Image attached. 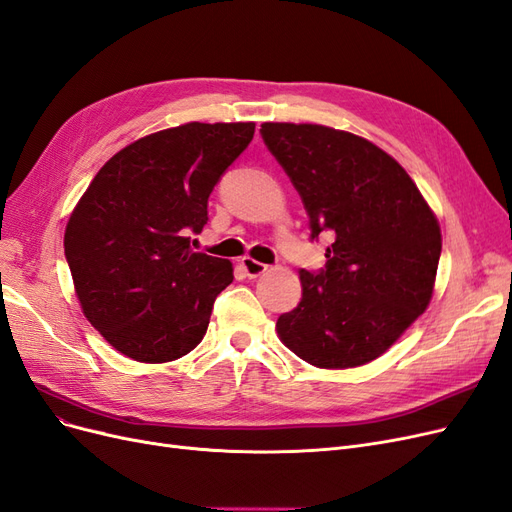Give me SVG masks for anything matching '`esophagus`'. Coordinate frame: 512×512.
Listing matches in <instances>:
<instances>
[{
  "label": "esophagus",
  "instance_id": "obj_1",
  "mask_svg": "<svg viewBox=\"0 0 512 512\" xmlns=\"http://www.w3.org/2000/svg\"><path fill=\"white\" fill-rule=\"evenodd\" d=\"M241 267H243L245 275H248L250 279H254V277H260L264 271H267L269 264H264V262H258V260L250 258V256H245V258H241Z\"/></svg>",
  "mask_w": 512,
  "mask_h": 512
}]
</instances>
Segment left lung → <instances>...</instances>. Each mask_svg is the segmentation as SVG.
Here are the masks:
<instances>
[{"label": "left lung", "mask_w": 512, "mask_h": 512, "mask_svg": "<svg viewBox=\"0 0 512 512\" xmlns=\"http://www.w3.org/2000/svg\"><path fill=\"white\" fill-rule=\"evenodd\" d=\"M264 146L330 235L326 264L301 269L303 298L277 332L298 358L351 368L379 358L426 311L443 241L436 216L394 158L354 133L264 122Z\"/></svg>", "instance_id": "obj_1"}]
</instances>
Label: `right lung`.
<instances>
[{"instance_id": "add662e5", "label": "right lung", "mask_w": 512, "mask_h": 512, "mask_svg": "<svg viewBox=\"0 0 512 512\" xmlns=\"http://www.w3.org/2000/svg\"><path fill=\"white\" fill-rule=\"evenodd\" d=\"M254 122H188L137 139L105 163L65 228L86 320L120 354L171 362L195 349L233 264L195 252L207 199L250 146Z\"/></svg>"}]
</instances>
